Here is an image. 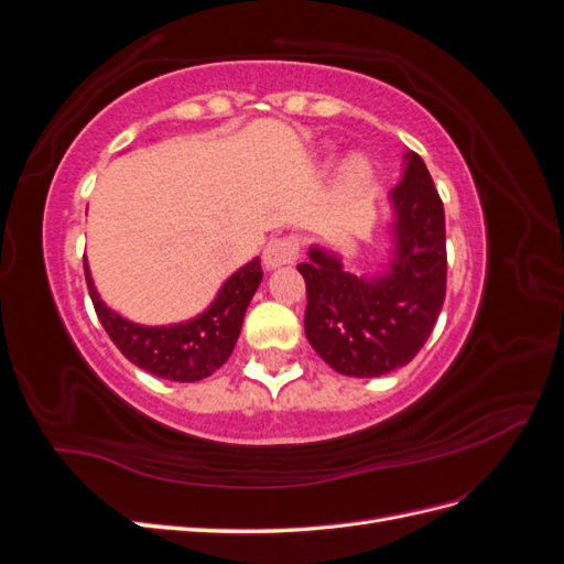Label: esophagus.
<instances>
[{"label": "esophagus", "instance_id": "34e87169", "mask_svg": "<svg viewBox=\"0 0 564 564\" xmlns=\"http://www.w3.org/2000/svg\"><path fill=\"white\" fill-rule=\"evenodd\" d=\"M299 256V240L294 237H275L263 247V265L268 270L282 268L286 263H292Z\"/></svg>", "mask_w": 564, "mask_h": 564}]
</instances>
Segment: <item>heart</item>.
Returning a JSON list of instances; mask_svg holds the SVG:
<instances>
[{"label": "heart", "instance_id": "obj_1", "mask_svg": "<svg viewBox=\"0 0 564 564\" xmlns=\"http://www.w3.org/2000/svg\"><path fill=\"white\" fill-rule=\"evenodd\" d=\"M344 176L348 181V185L352 187H362L371 181L373 176V169H371V162L365 158V155H352L346 166H344Z\"/></svg>", "mask_w": 564, "mask_h": 564}]
</instances>
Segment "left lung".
Masks as SVG:
<instances>
[{
	"instance_id": "obj_1",
	"label": "left lung",
	"mask_w": 564,
	"mask_h": 564,
	"mask_svg": "<svg viewBox=\"0 0 564 564\" xmlns=\"http://www.w3.org/2000/svg\"><path fill=\"white\" fill-rule=\"evenodd\" d=\"M388 199L392 249L386 270L357 278L319 245L296 265L308 292L305 336L346 377H383L412 362L445 303V207L416 152L404 155L402 181Z\"/></svg>"
}]
</instances>
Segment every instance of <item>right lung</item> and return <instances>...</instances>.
Here are the masks:
<instances>
[{"mask_svg":"<svg viewBox=\"0 0 564 564\" xmlns=\"http://www.w3.org/2000/svg\"><path fill=\"white\" fill-rule=\"evenodd\" d=\"M84 275L100 324L127 360L152 377L191 383L212 377L228 362L240 338L249 301L263 280V270L261 259L256 256L224 282L207 311L193 319L162 324V327L135 324L108 308L96 292L87 259H84Z\"/></svg>","mask_w":564,"mask_h":564,"instance_id":"obj_1","label":"right lung"}]
</instances>
